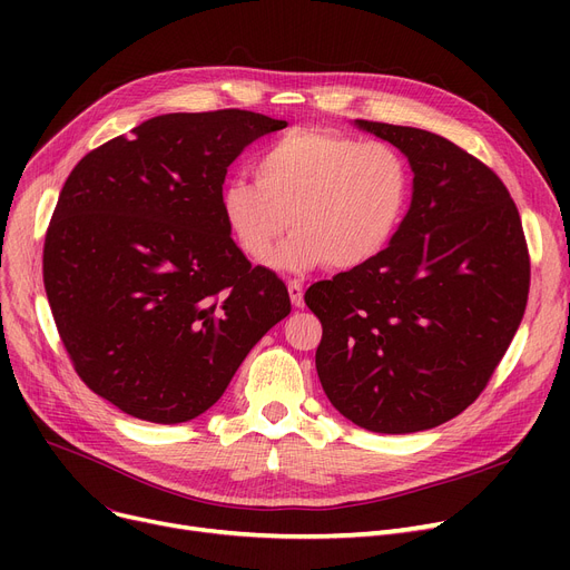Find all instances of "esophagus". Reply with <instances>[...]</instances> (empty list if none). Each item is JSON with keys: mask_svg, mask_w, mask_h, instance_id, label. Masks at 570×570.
Here are the masks:
<instances>
[{"mask_svg": "<svg viewBox=\"0 0 570 570\" xmlns=\"http://www.w3.org/2000/svg\"><path fill=\"white\" fill-rule=\"evenodd\" d=\"M288 295H291V303L301 309L305 307V297H303V282L301 279H288Z\"/></svg>", "mask_w": 570, "mask_h": 570, "instance_id": "esophagus-1", "label": "esophagus"}]
</instances>
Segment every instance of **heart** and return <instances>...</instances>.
Wrapping results in <instances>:
<instances>
[{"label": "heart", "instance_id": "heart-1", "mask_svg": "<svg viewBox=\"0 0 570 570\" xmlns=\"http://www.w3.org/2000/svg\"><path fill=\"white\" fill-rule=\"evenodd\" d=\"M254 183L224 187L226 224L252 261L275 256L284 269L327 263L353 269L393 243L411 203V168L397 147L331 129H291L269 140L252 164Z\"/></svg>", "mask_w": 570, "mask_h": 570}]
</instances>
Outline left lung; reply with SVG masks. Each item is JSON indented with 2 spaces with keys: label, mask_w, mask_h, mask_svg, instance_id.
Masks as SVG:
<instances>
[{
  "label": "left lung",
  "mask_w": 570,
  "mask_h": 570,
  "mask_svg": "<svg viewBox=\"0 0 570 570\" xmlns=\"http://www.w3.org/2000/svg\"><path fill=\"white\" fill-rule=\"evenodd\" d=\"M413 170L409 213L370 263L307 288L333 406L379 434L432 430L485 391L524 316L529 252L492 168L432 131L355 119Z\"/></svg>",
  "instance_id": "left-lung-1"
}]
</instances>
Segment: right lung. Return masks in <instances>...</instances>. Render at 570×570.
I'll use <instances>...</instances> for the list:
<instances>
[{
	"label": "right lung",
	"mask_w": 570,
	"mask_h": 570,
	"mask_svg": "<svg viewBox=\"0 0 570 570\" xmlns=\"http://www.w3.org/2000/svg\"><path fill=\"white\" fill-rule=\"evenodd\" d=\"M284 119L168 112L85 155L43 245L57 333L89 391L147 423L213 406L254 344L291 312L284 282L237 249L228 166Z\"/></svg>",
	"instance_id": "obj_1"
}]
</instances>
